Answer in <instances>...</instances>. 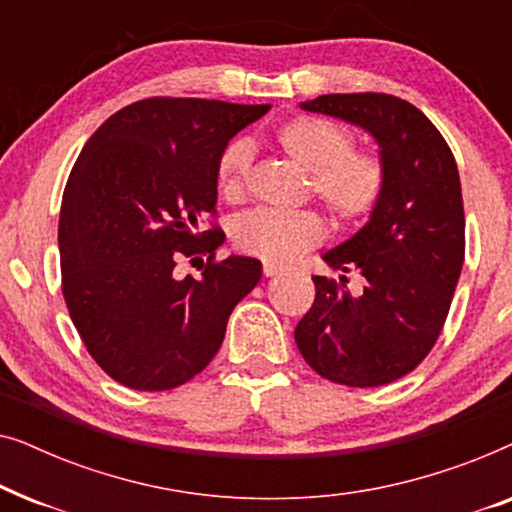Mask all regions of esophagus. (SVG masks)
Returning a JSON list of instances; mask_svg holds the SVG:
<instances>
[{
  "label": "esophagus",
  "instance_id": "esophagus-1",
  "mask_svg": "<svg viewBox=\"0 0 512 512\" xmlns=\"http://www.w3.org/2000/svg\"><path fill=\"white\" fill-rule=\"evenodd\" d=\"M282 272H284L282 265H277V263H263V275H265V277H277V275H282Z\"/></svg>",
  "mask_w": 512,
  "mask_h": 512
}]
</instances>
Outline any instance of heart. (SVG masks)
Segmentation results:
<instances>
[{"label": "heart", "mask_w": 512, "mask_h": 512, "mask_svg": "<svg viewBox=\"0 0 512 512\" xmlns=\"http://www.w3.org/2000/svg\"><path fill=\"white\" fill-rule=\"evenodd\" d=\"M275 144L307 172V191L340 230L361 226L380 207L387 191V163L380 153L356 149L349 125L326 116H296L275 130ZM251 156L247 139H233L216 158V186L226 200H240L247 191ZM324 237L326 223L314 209H254L233 223L235 247L265 263H289Z\"/></svg>", "instance_id": "1"}]
</instances>
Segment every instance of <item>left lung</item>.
I'll return each mask as SVG.
<instances>
[{
  "label": "left lung",
  "instance_id": "8db88e82",
  "mask_svg": "<svg viewBox=\"0 0 512 512\" xmlns=\"http://www.w3.org/2000/svg\"><path fill=\"white\" fill-rule=\"evenodd\" d=\"M300 107L368 130L387 163V191L366 226L324 254L333 270L363 275V291L354 296L314 275L317 296L298 321L296 345L326 380L382 387L426 359L450 312L466 254L457 160L436 125L401 97L321 95Z\"/></svg>",
  "mask_w": 512,
  "mask_h": 512
}]
</instances>
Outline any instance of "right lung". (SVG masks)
Listing matches in <instances>:
<instances>
[{"instance_id":"1","label":"right lung","mask_w":512,"mask_h":512,"mask_svg":"<svg viewBox=\"0 0 512 512\" xmlns=\"http://www.w3.org/2000/svg\"><path fill=\"white\" fill-rule=\"evenodd\" d=\"M270 104L149 97L93 132L62 195V296L88 354L111 380L177 389L219 352L233 307L261 261H216V158ZM213 226L200 231L201 219ZM207 255L203 277L177 280L179 257Z\"/></svg>"}]
</instances>
